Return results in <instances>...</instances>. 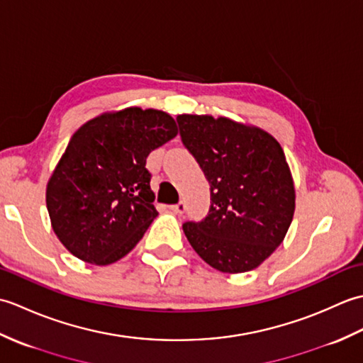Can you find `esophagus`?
Returning <instances> with one entry per match:
<instances>
[{"mask_svg": "<svg viewBox=\"0 0 363 363\" xmlns=\"http://www.w3.org/2000/svg\"><path fill=\"white\" fill-rule=\"evenodd\" d=\"M168 209H169V211H172V212H174V213H179V215H182L184 212H186V211H187V204H186V203H184V201H181V203H177V204H173V206H169V207H168Z\"/></svg>", "mask_w": 363, "mask_h": 363, "instance_id": "1", "label": "esophagus"}]
</instances>
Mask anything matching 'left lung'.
Wrapping results in <instances>:
<instances>
[{
  "label": "left lung",
  "instance_id": "left-lung-1",
  "mask_svg": "<svg viewBox=\"0 0 363 363\" xmlns=\"http://www.w3.org/2000/svg\"><path fill=\"white\" fill-rule=\"evenodd\" d=\"M176 121L211 184L209 212L182 225L187 240L218 272H250L282 243L295 212L281 145L265 130L229 118L179 115Z\"/></svg>",
  "mask_w": 363,
  "mask_h": 363
}]
</instances>
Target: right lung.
Here are the masks:
<instances>
[{
  "label": "right lung",
  "mask_w": 363,
  "mask_h": 363,
  "mask_svg": "<svg viewBox=\"0 0 363 363\" xmlns=\"http://www.w3.org/2000/svg\"><path fill=\"white\" fill-rule=\"evenodd\" d=\"M176 134L168 113L140 107L76 130L46 187L52 229L73 256L109 265L140 242L159 215L146 157Z\"/></svg>",
  "instance_id": "1"
}]
</instances>
